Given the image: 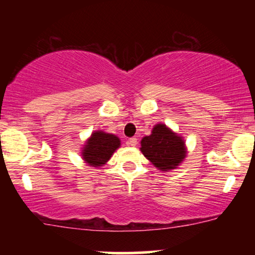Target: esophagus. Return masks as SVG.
Here are the masks:
<instances>
[{
  "instance_id": "obj_1",
  "label": "esophagus",
  "mask_w": 255,
  "mask_h": 255,
  "mask_svg": "<svg viewBox=\"0 0 255 255\" xmlns=\"http://www.w3.org/2000/svg\"><path fill=\"white\" fill-rule=\"evenodd\" d=\"M127 144L129 146H135L137 144V139L135 136L129 137V139H128V141H127Z\"/></svg>"
}]
</instances>
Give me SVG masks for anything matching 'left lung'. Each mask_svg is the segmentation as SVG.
I'll return each mask as SVG.
<instances>
[{"label":"left lung","mask_w":255,"mask_h":255,"mask_svg":"<svg viewBox=\"0 0 255 255\" xmlns=\"http://www.w3.org/2000/svg\"><path fill=\"white\" fill-rule=\"evenodd\" d=\"M140 150L152 164L162 171L175 169L186 157L182 137L162 124L154 126L151 135L142 137Z\"/></svg>","instance_id":"obj_1"}]
</instances>
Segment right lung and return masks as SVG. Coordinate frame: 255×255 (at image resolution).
Segmentation results:
<instances>
[{"label":"right lung","mask_w":255,"mask_h":255,"mask_svg":"<svg viewBox=\"0 0 255 255\" xmlns=\"http://www.w3.org/2000/svg\"><path fill=\"white\" fill-rule=\"evenodd\" d=\"M120 139L113 134L95 131L83 150V158L91 166H102L120 147Z\"/></svg>","instance_id":"1"}]
</instances>
